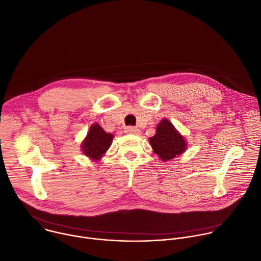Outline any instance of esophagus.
I'll return each instance as SVG.
<instances>
[{
    "mask_svg": "<svg viewBox=\"0 0 261 261\" xmlns=\"http://www.w3.org/2000/svg\"><path fill=\"white\" fill-rule=\"evenodd\" d=\"M124 132L126 134H132V135H139L141 133V130L135 126H127V127H125Z\"/></svg>",
    "mask_w": 261,
    "mask_h": 261,
    "instance_id": "1",
    "label": "esophagus"
}]
</instances>
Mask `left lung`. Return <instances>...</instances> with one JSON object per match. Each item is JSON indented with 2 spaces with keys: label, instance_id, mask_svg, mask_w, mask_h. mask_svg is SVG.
<instances>
[{
  "label": "left lung",
  "instance_id": "obj_1",
  "mask_svg": "<svg viewBox=\"0 0 261 261\" xmlns=\"http://www.w3.org/2000/svg\"><path fill=\"white\" fill-rule=\"evenodd\" d=\"M156 129L155 136L150 138V144L163 161L170 160L186 150V141L167 119L161 120Z\"/></svg>",
  "mask_w": 261,
  "mask_h": 261
}]
</instances>
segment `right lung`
I'll return each instance as SVG.
<instances>
[{"label": "right lung", "instance_id": "1", "mask_svg": "<svg viewBox=\"0 0 261 261\" xmlns=\"http://www.w3.org/2000/svg\"><path fill=\"white\" fill-rule=\"evenodd\" d=\"M112 140L113 135L105 133L98 123L93 124L83 143V151L86 156L94 160H99L109 149Z\"/></svg>", "mask_w": 261, "mask_h": 261}]
</instances>
